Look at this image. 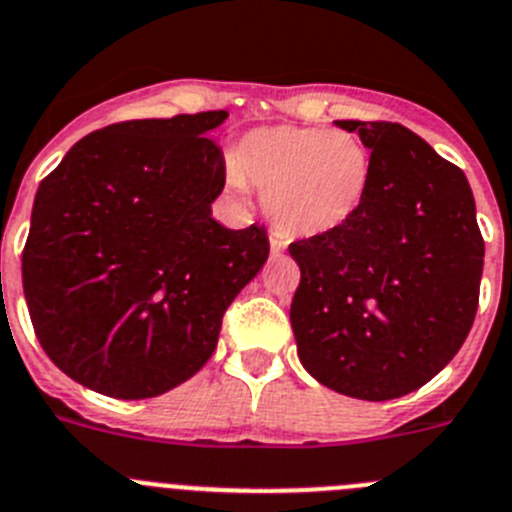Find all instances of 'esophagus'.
Returning <instances> with one entry per match:
<instances>
[{
	"instance_id": "1",
	"label": "esophagus",
	"mask_w": 512,
	"mask_h": 512,
	"mask_svg": "<svg viewBox=\"0 0 512 512\" xmlns=\"http://www.w3.org/2000/svg\"><path fill=\"white\" fill-rule=\"evenodd\" d=\"M269 243H271V253H281L284 248H287V238L281 236V233H271L269 236Z\"/></svg>"
}]
</instances>
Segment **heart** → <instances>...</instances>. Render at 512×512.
<instances>
[{
	"mask_svg": "<svg viewBox=\"0 0 512 512\" xmlns=\"http://www.w3.org/2000/svg\"><path fill=\"white\" fill-rule=\"evenodd\" d=\"M373 180L370 149L353 131L264 126L248 131L228 162V182L264 192V210L292 238L325 236L348 223Z\"/></svg>",
	"mask_w": 512,
	"mask_h": 512,
	"instance_id": "b5f03b06",
	"label": "heart"
}]
</instances>
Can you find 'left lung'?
<instances>
[{"label": "left lung", "mask_w": 512, "mask_h": 512, "mask_svg": "<svg viewBox=\"0 0 512 512\" xmlns=\"http://www.w3.org/2000/svg\"><path fill=\"white\" fill-rule=\"evenodd\" d=\"M358 131L373 180L337 231L289 246L302 279L292 320L314 381L363 401L401 398L462 348L480 299L485 241L459 167L391 121H335Z\"/></svg>", "instance_id": "obj_1"}]
</instances>
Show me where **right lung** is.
I'll use <instances>...</instances> for the list:
<instances>
[{
  "label": "right lung",
  "mask_w": 512,
  "mask_h": 512,
  "mask_svg": "<svg viewBox=\"0 0 512 512\" xmlns=\"http://www.w3.org/2000/svg\"><path fill=\"white\" fill-rule=\"evenodd\" d=\"M228 111L106 126L40 182L22 287L48 358L137 401L180 386L218 345L228 304L269 259L264 225L213 218Z\"/></svg>",
  "instance_id": "1"
}]
</instances>
